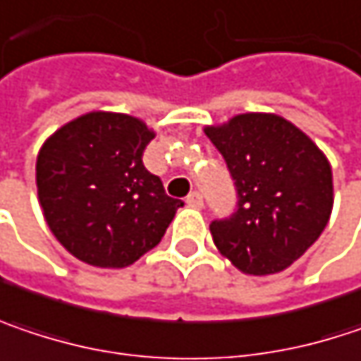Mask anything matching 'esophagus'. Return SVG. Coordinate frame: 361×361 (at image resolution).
I'll use <instances>...</instances> for the list:
<instances>
[{
    "instance_id": "34e87169",
    "label": "esophagus",
    "mask_w": 361,
    "mask_h": 361,
    "mask_svg": "<svg viewBox=\"0 0 361 361\" xmlns=\"http://www.w3.org/2000/svg\"><path fill=\"white\" fill-rule=\"evenodd\" d=\"M185 202H188V207H192V209H202V204H204L202 194H200L198 190L190 192V194H188V198H185Z\"/></svg>"
}]
</instances>
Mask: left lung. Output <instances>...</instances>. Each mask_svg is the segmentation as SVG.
<instances>
[{"label":"left lung","mask_w":361,"mask_h":361,"mask_svg":"<svg viewBox=\"0 0 361 361\" xmlns=\"http://www.w3.org/2000/svg\"><path fill=\"white\" fill-rule=\"evenodd\" d=\"M207 136L235 185V209L211 223L214 246L247 275L295 262L324 231L333 209L326 157L287 119L244 114Z\"/></svg>","instance_id":"left-lung-1"}]
</instances>
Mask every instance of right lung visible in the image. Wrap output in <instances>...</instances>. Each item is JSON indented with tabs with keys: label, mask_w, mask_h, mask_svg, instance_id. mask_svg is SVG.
<instances>
[{
	"label": "right lung",
	"mask_w": 361,
	"mask_h": 361,
	"mask_svg": "<svg viewBox=\"0 0 361 361\" xmlns=\"http://www.w3.org/2000/svg\"><path fill=\"white\" fill-rule=\"evenodd\" d=\"M154 134L130 115L86 114L43 145L37 190L45 221L72 256L121 269L157 246L176 211L163 181L142 163Z\"/></svg>",
	"instance_id": "obj_1"
}]
</instances>
